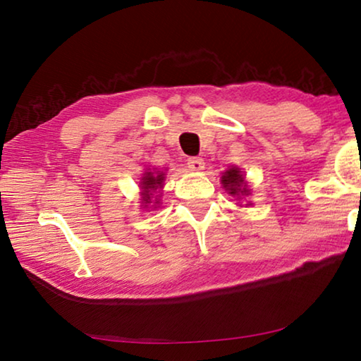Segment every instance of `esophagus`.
<instances>
[{"label": "esophagus", "instance_id": "1", "mask_svg": "<svg viewBox=\"0 0 361 361\" xmlns=\"http://www.w3.org/2000/svg\"><path fill=\"white\" fill-rule=\"evenodd\" d=\"M204 159L202 157H189L188 159V167L192 170V172H200L204 170Z\"/></svg>", "mask_w": 361, "mask_h": 361}]
</instances>
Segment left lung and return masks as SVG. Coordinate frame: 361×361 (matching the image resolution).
Listing matches in <instances>:
<instances>
[{"instance_id":"8db88e82","label":"left lung","mask_w":361,"mask_h":361,"mask_svg":"<svg viewBox=\"0 0 361 361\" xmlns=\"http://www.w3.org/2000/svg\"><path fill=\"white\" fill-rule=\"evenodd\" d=\"M221 185L231 195L240 199L242 195H248L250 189L247 188L245 176H243L242 170L239 167H231L226 170L221 176Z\"/></svg>"}]
</instances>
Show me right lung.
Segmentation results:
<instances>
[{"label": "right lung", "mask_w": 361, "mask_h": 361, "mask_svg": "<svg viewBox=\"0 0 361 361\" xmlns=\"http://www.w3.org/2000/svg\"><path fill=\"white\" fill-rule=\"evenodd\" d=\"M164 180H166V173L164 172H148L146 170L143 173L142 181H140V188H142V200L145 207L146 204H151L152 194L164 186ZM156 204H159V200H156Z\"/></svg>", "instance_id": "right-lung-1"}]
</instances>
